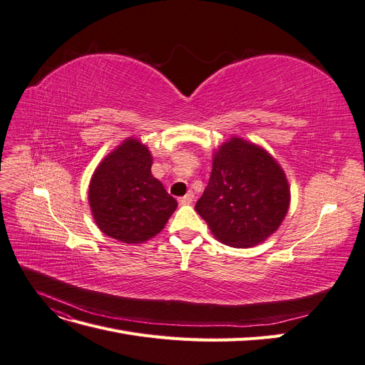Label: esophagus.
<instances>
[{"label": "esophagus", "instance_id": "1", "mask_svg": "<svg viewBox=\"0 0 365 365\" xmlns=\"http://www.w3.org/2000/svg\"><path fill=\"white\" fill-rule=\"evenodd\" d=\"M178 202H180L181 205H190V204L193 202V193L189 192L187 195H184L182 197H180Z\"/></svg>", "mask_w": 365, "mask_h": 365}]
</instances>
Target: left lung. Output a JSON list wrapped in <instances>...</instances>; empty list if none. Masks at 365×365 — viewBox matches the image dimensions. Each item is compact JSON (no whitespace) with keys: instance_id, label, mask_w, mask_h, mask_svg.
Segmentation results:
<instances>
[{"instance_id":"8db88e82","label":"left lung","mask_w":365,"mask_h":365,"mask_svg":"<svg viewBox=\"0 0 365 365\" xmlns=\"http://www.w3.org/2000/svg\"><path fill=\"white\" fill-rule=\"evenodd\" d=\"M289 204L282 165L262 146L231 137L215 150L208 185L195 208L219 242L251 248L279 230Z\"/></svg>"}]
</instances>
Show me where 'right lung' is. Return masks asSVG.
<instances>
[{
  "instance_id": "1",
  "label": "right lung",
  "mask_w": 365,
  "mask_h": 365,
  "mask_svg": "<svg viewBox=\"0 0 365 365\" xmlns=\"http://www.w3.org/2000/svg\"><path fill=\"white\" fill-rule=\"evenodd\" d=\"M152 161L149 148L129 137L96 168L88 202L94 222L106 236L123 244H143L160 233L178 207L153 178Z\"/></svg>"
}]
</instances>
